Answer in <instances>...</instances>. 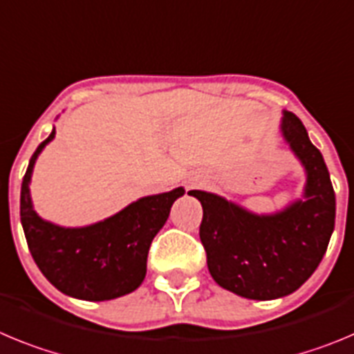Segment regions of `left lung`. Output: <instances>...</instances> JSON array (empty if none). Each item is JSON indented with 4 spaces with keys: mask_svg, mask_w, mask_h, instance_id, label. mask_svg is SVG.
<instances>
[{
    "mask_svg": "<svg viewBox=\"0 0 354 354\" xmlns=\"http://www.w3.org/2000/svg\"><path fill=\"white\" fill-rule=\"evenodd\" d=\"M280 132L307 174L304 199L257 215L216 194L189 192L203 206L199 238L213 280L248 300H275L305 284L335 225V192L323 155L292 113L284 111Z\"/></svg>",
    "mask_w": 354,
    "mask_h": 354,
    "instance_id": "1",
    "label": "left lung"
}]
</instances>
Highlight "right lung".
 <instances>
[{
  "label": "right lung",
  "instance_id": "1",
  "mask_svg": "<svg viewBox=\"0 0 354 354\" xmlns=\"http://www.w3.org/2000/svg\"><path fill=\"white\" fill-rule=\"evenodd\" d=\"M54 136L56 129L37 148L21 187V224L31 256L44 277L63 295L86 301L129 295L142 284L149 245L185 189L141 197L116 215L84 227H63L44 221L33 209L30 181L38 155Z\"/></svg>",
  "mask_w": 354,
  "mask_h": 354
}]
</instances>
